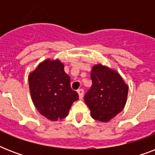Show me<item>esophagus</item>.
Here are the masks:
<instances>
[{
	"mask_svg": "<svg viewBox=\"0 0 155 155\" xmlns=\"http://www.w3.org/2000/svg\"><path fill=\"white\" fill-rule=\"evenodd\" d=\"M78 94H79V97H80V99H82L83 97H84V89H79L77 91Z\"/></svg>",
	"mask_w": 155,
	"mask_h": 155,
	"instance_id": "esophagus-1",
	"label": "esophagus"
}]
</instances>
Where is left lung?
Wrapping results in <instances>:
<instances>
[{
    "label": "left lung",
    "mask_w": 155,
    "mask_h": 155,
    "mask_svg": "<svg viewBox=\"0 0 155 155\" xmlns=\"http://www.w3.org/2000/svg\"><path fill=\"white\" fill-rule=\"evenodd\" d=\"M92 85L84 96V101L93 119L107 122L125 107L129 87L117 71L97 64L91 72Z\"/></svg>",
    "instance_id": "8db88e82"
}]
</instances>
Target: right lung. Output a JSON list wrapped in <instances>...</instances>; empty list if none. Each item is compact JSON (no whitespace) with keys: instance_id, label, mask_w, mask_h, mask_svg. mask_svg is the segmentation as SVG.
<instances>
[{"instance_id":"1","label":"right lung","mask_w":155,"mask_h":155,"mask_svg":"<svg viewBox=\"0 0 155 155\" xmlns=\"http://www.w3.org/2000/svg\"><path fill=\"white\" fill-rule=\"evenodd\" d=\"M29 85L35 106L51 120L66 117L73 102L79 99L71 87L70 76L58 59L40 63L29 75Z\"/></svg>"}]
</instances>
